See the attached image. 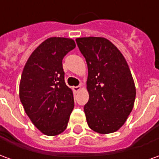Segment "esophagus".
Wrapping results in <instances>:
<instances>
[{
	"instance_id": "34e87169",
	"label": "esophagus",
	"mask_w": 159,
	"mask_h": 159,
	"mask_svg": "<svg viewBox=\"0 0 159 159\" xmlns=\"http://www.w3.org/2000/svg\"><path fill=\"white\" fill-rule=\"evenodd\" d=\"M81 90V86H75V87H73V91L75 92V93H77V92H79Z\"/></svg>"
}]
</instances>
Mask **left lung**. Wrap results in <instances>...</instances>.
<instances>
[{
  "instance_id": "1",
  "label": "left lung",
  "mask_w": 159,
  "mask_h": 159,
  "mask_svg": "<svg viewBox=\"0 0 159 159\" xmlns=\"http://www.w3.org/2000/svg\"><path fill=\"white\" fill-rule=\"evenodd\" d=\"M88 65L89 102L84 113L89 126L98 134L114 133L127 120L134 105L136 89L122 53L105 38L76 39Z\"/></svg>"
}]
</instances>
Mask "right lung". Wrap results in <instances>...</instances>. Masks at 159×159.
<instances>
[{
  "instance_id": "1",
  "label": "right lung",
  "mask_w": 159,
  "mask_h": 159,
  "mask_svg": "<svg viewBox=\"0 0 159 159\" xmlns=\"http://www.w3.org/2000/svg\"><path fill=\"white\" fill-rule=\"evenodd\" d=\"M76 47L68 38H49L27 59L20 83V99L33 124L47 136L63 133L74 108L71 89L64 82L62 61Z\"/></svg>"
}]
</instances>
